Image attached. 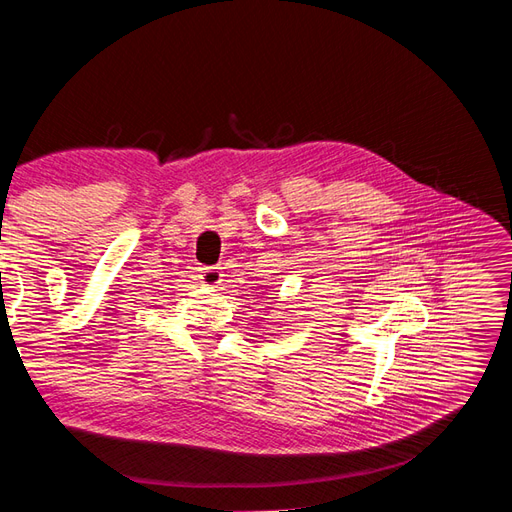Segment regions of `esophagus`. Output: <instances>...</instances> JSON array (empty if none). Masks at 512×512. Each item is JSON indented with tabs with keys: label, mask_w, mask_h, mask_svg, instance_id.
Returning <instances> with one entry per match:
<instances>
[{
	"label": "esophagus",
	"mask_w": 512,
	"mask_h": 512,
	"mask_svg": "<svg viewBox=\"0 0 512 512\" xmlns=\"http://www.w3.org/2000/svg\"><path fill=\"white\" fill-rule=\"evenodd\" d=\"M201 281L207 287H218L222 283L220 268H201Z\"/></svg>",
	"instance_id": "1"
}]
</instances>
